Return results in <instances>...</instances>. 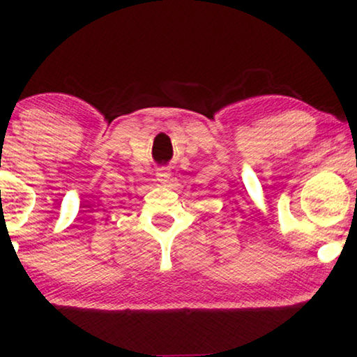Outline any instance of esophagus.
I'll return each mask as SVG.
<instances>
[{"mask_svg":"<svg viewBox=\"0 0 357 357\" xmlns=\"http://www.w3.org/2000/svg\"><path fill=\"white\" fill-rule=\"evenodd\" d=\"M155 177H158V182H160V183H167L169 178H170V174H169L165 169H159L158 174H155Z\"/></svg>","mask_w":357,"mask_h":357,"instance_id":"esophagus-1","label":"esophagus"}]
</instances>
